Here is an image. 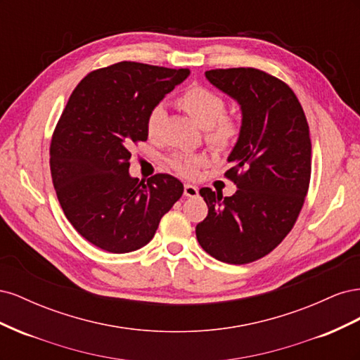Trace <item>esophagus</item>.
Returning a JSON list of instances; mask_svg holds the SVG:
<instances>
[{
	"instance_id": "obj_1",
	"label": "esophagus",
	"mask_w": 360,
	"mask_h": 360,
	"mask_svg": "<svg viewBox=\"0 0 360 360\" xmlns=\"http://www.w3.org/2000/svg\"><path fill=\"white\" fill-rule=\"evenodd\" d=\"M183 195H184V197H188V198H195V197H198V188H197V186H193V184L186 183V184H184Z\"/></svg>"
}]
</instances>
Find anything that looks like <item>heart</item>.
I'll use <instances>...</instances> for the list:
<instances>
[{
	"instance_id": "obj_1",
	"label": "heart",
	"mask_w": 360,
	"mask_h": 360,
	"mask_svg": "<svg viewBox=\"0 0 360 360\" xmlns=\"http://www.w3.org/2000/svg\"><path fill=\"white\" fill-rule=\"evenodd\" d=\"M179 105L200 127L207 130V139L217 147H226L233 143L238 132V126L231 117L225 114V102L204 86H192L179 97ZM165 110L162 105L155 106L147 117V132L155 135L159 129ZM207 162V158L200 153H177L171 156L169 165L183 176H193L200 167Z\"/></svg>"
}]
</instances>
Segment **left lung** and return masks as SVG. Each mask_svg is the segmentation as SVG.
Listing matches in <instances>:
<instances>
[{
    "mask_svg": "<svg viewBox=\"0 0 360 360\" xmlns=\"http://www.w3.org/2000/svg\"><path fill=\"white\" fill-rule=\"evenodd\" d=\"M209 82L240 106L242 126L226 171L237 191H200L209 214L197 225L201 248L228 264L271 252L291 231L311 179V138L296 94L252 68L207 70Z\"/></svg>",
    "mask_w": 360,
    "mask_h": 360,
    "instance_id": "1",
    "label": "left lung"
}]
</instances>
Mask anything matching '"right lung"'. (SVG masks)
I'll return each mask as SVG.
<instances>
[{
	"mask_svg": "<svg viewBox=\"0 0 360 360\" xmlns=\"http://www.w3.org/2000/svg\"><path fill=\"white\" fill-rule=\"evenodd\" d=\"M189 69L122 61L89 73L69 97L51 143V176L61 209L85 240L112 254L153 238L183 193L169 174H129V147L147 141V117Z\"/></svg>",
	"mask_w": 360,
	"mask_h": 360,
	"instance_id": "1",
	"label": "right lung"
}]
</instances>
